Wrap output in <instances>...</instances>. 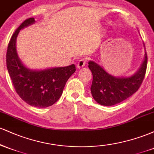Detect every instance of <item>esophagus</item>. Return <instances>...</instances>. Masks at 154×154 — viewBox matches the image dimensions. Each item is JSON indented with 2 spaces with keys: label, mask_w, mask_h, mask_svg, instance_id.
Instances as JSON below:
<instances>
[{
  "label": "esophagus",
  "mask_w": 154,
  "mask_h": 154,
  "mask_svg": "<svg viewBox=\"0 0 154 154\" xmlns=\"http://www.w3.org/2000/svg\"><path fill=\"white\" fill-rule=\"evenodd\" d=\"M86 61H87V59H85L79 60L78 62H77V68H82V67L85 66V65L86 63Z\"/></svg>",
  "instance_id": "obj_1"
}]
</instances>
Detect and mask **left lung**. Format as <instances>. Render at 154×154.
Listing matches in <instances>:
<instances>
[{"mask_svg":"<svg viewBox=\"0 0 154 154\" xmlns=\"http://www.w3.org/2000/svg\"><path fill=\"white\" fill-rule=\"evenodd\" d=\"M147 61L146 52L143 61L137 71L126 77H114L95 61H90L88 67L93 74L91 91L94 100L100 105L110 106L123 101L133 95L139 89L143 80Z\"/></svg>","mask_w":154,"mask_h":154,"instance_id":"obj_1","label":"left lung"}]
</instances>
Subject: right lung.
Instances as JSON below:
<instances>
[{"instance_id":"add662e5","label":"right lung","mask_w":154,"mask_h":154,"mask_svg":"<svg viewBox=\"0 0 154 154\" xmlns=\"http://www.w3.org/2000/svg\"><path fill=\"white\" fill-rule=\"evenodd\" d=\"M34 18L26 19L12 35L6 53V66L16 92L32 106L46 108L59 99L68 79L75 73V64L33 70L19 59L17 39L21 29L35 24Z\"/></svg>"}]
</instances>
